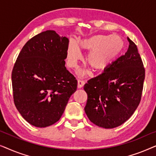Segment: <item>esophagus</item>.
Wrapping results in <instances>:
<instances>
[{
  "label": "esophagus",
  "mask_w": 156,
  "mask_h": 156,
  "mask_svg": "<svg viewBox=\"0 0 156 156\" xmlns=\"http://www.w3.org/2000/svg\"><path fill=\"white\" fill-rule=\"evenodd\" d=\"M85 84V82L84 80H78V88H82V87L84 86Z\"/></svg>",
  "instance_id": "esophagus-1"
}]
</instances>
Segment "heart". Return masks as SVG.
Segmentation results:
<instances>
[{
  "label": "heart",
  "instance_id": "obj_1",
  "mask_svg": "<svg viewBox=\"0 0 156 156\" xmlns=\"http://www.w3.org/2000/svg\"><path fill=\"white\" fill-rule=\"evenodd\" d=\"M123 48V41L117 35H97L75 42L70 41L67 50V62L69 67L75 68L82 58L80 50L89 52L86 62L94 70H103L108 67Z\"/></svg>",
  "mask_w": 156,
  "mask_h": 156
}]
</instances>
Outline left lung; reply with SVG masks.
<instances>
[{"instance_id": "8db88e82", "label": "left lung", "mask_w": 156, "mask_h": 156, "mask_svg": "<svg viewBox=\"0 0 156 156\" xmlns=\"http://www.w3.org/2000/svg\"><path fill=\"white\" fill-rule=\"evenodd\" d=\"M124 55L84 84L87 101L84 111L90 121L104 129L123 124L137 108L141 99L145 68L136 44L127 37Z\"/></svg>"}]
</instances>
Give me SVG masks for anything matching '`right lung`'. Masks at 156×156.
<instances>
[{
  "instance_id": "obj_1",
  "label": "right lung",
  "mask_w": 156,
  "mask_h": 156,
  "mask_svg": "<svg viewBox=\"0 0 156 156\" xmlns=\"http://www.w3.org/2000/svg\"><path fill=\"white\" fill-rule=\"evenodd\" d=\"M69 40L54 30L34 36L12 71L14 104L25 120L44 128L59 120L77 81L65 67Z\"/></svg>"
}]
</instances>
